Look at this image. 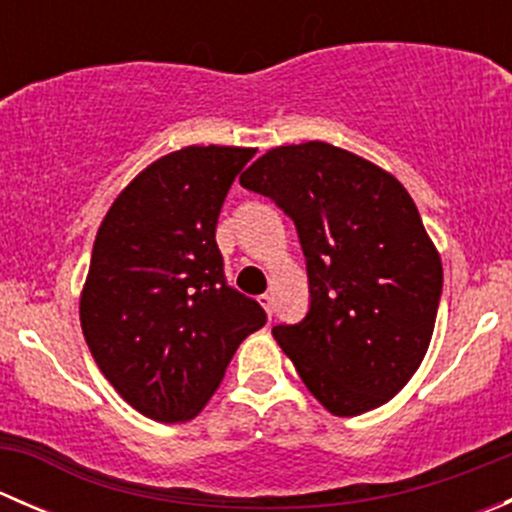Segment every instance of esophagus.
I'll return each mask as SVG.
<instances>
[{
  "label": "esophagus",
  "instance_id": "1",
  "mask_svg": "<svg viewBox=\"0 0 512 512\" xmlns=\"http://www.w3.org/2000/svg\"><path fill=\"white\" fill-rule=\"evenodd\" d=\"M257 302H260L262 307H265V312L272 317V294H260V297H257Z\"/></svg>",
  "mask_w": 512,
  "mask_h": 512
}]
</instances>
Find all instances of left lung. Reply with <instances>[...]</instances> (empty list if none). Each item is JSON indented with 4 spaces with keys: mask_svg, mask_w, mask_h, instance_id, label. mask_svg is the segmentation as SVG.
<instances>
[{
    "mask_svg": "<svg viewBox=\"0 0 512 512\" xmlns=\"http://www.w3.org/2000/svg\"><path fill=\"white\" fill-rule=\"evenodd\" d=\"M240 185L285 210L307 257V317L272 329L304 386L334 416L394 399L426 356L443 289L404 185L322 141L272 148Z\"/></svg>",
    "mask_w": 512,
    "mask_h": 512,
    "instance_id": "8db88e82",
    "label": "left lung"
}]
</instances>
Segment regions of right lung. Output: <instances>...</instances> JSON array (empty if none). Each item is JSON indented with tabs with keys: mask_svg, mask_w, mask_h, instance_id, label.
<instances>
[{
	"mask_svg": "<svg viewBox=\"0 0 512 512\" xmlns=\"http://www.w3.org/2000/svg\"><path fill=\"white\" fill-rule=\"evenodd\" d=\"M255 148L188 146L148 165L103 218L81 292L86 344L123 401L160 423L190 421L223 381L255 299L227 285L220 208Z\"/></svg>",
	"mask_w": 512,
	"mask_h": 512,
	"instance_id": "add662e5",
	"label": "right lung"
}]
</instances>
